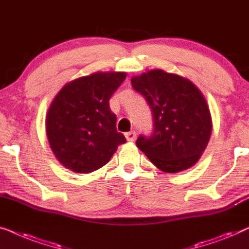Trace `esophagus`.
<instances>
[{
    "label": "esophagus",
    "instance_id": "1",
    "mask_svg": "<svg viewBox=\"0 0 249 249\" xmlns=\"http://www.w3.org/2000/svg\"><path fill=\"white\" fill-rule=\"evenodd\" d=\"M135 136H136V134H135L134 131H131V132L125 133V138H126V140H127L128 142H133V141H134Z\"/></svg>",
    "mask_w": 249,
    "mask_h": 249
}]
</instances>
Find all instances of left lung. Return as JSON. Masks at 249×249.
<instances>
[{"instance_id": "8db88e82", "label": "left lung", "mask_w": 249, "mask_h": 249, "mask_svg": "<svg viewBox=\"0 0 249 249\" xmlns=\"http://www.w3.org/2000/svg\"><path fill=\"white\" fill-rule=\"evenodd\" d=\"M153 116V133L140 135L136 146L164 173L186 170L197 162L212 133V118L203 93L183 76L151 70L131 79Z\"/></svg>"}]
</instances>
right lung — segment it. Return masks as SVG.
Segmentation results:
<instances>
[{
	"instance_id": "right-lung-1",
	"label": "right lung",
	"mask_w": 249,
	"mask_h": 249,
	"mask_svg": "<svg viewBox=\"0 0 249 249\" xmlns=\"http://www.w3.org/2000/svg\"><path fill=\"white\" fill-rule=\"evenodd\" d=\"M124 72H96L66 83L48 108L46 134L61 164L79 174L105 166L126 142L116 129L109 99Z\"/></svg>"
}]
</instances>
